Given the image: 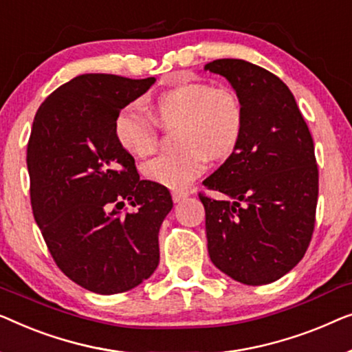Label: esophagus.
Here are the masks:
<instances>
[{
    "instance_id": "esophagus-1",
    "label": "esophagus",
    "mask_w": 352,
    "mask_h": 352,
    "mask_svg": "<svg viewBox=\"0 0 352 352\" xmlns=\"http://www.w3.org/2000/svg\"><path fill=\"white\" fill-rule=\"evenodd\" d=\"M188 196H190V192L188 191H172V199H174V202H180L183 199H186Z\"/></svg>"
}]
</instances>
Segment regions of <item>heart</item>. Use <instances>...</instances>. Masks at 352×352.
I'll return each instance as SVG.
<instances>
[{"label":"heart","mask_w":352,"mask_h":352,"mask_svg":"<svg viewBox=\"0 0 352 352\" xmlns=\"http://www.w3.org/2000/svg\"><path fill=\"white\" fill-rule=\"evenodd\" d=\"M151 110L161 126H180L177 140L182 151L148 161L143 175L174 190L188 186L206 170L207 156L210 160L230 156L244 133V103L234 89L226 86L177 79L153 98ZM113 132L120 146L133 156H150L157 146L155 124L135 105H126L118 111Z\"/></svg>","instance_id":"obj_1"}]
</instances>
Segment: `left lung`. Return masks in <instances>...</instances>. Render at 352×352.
I'll return each mask as SVG.
<instances>
[{
	"instance_id": "left-lung-1",
	"label": "left lung",
	"mask_w": 352,
	"mask_h": 352,
	"mask_svg": "<svg viewBox=\"0 0 352 352\" xmlns=\"http://www.w3.org/2000/svg\"><path fill=\"white\" fill-rule=\"evenodd\" d=\"M204 70L225 76L241 97L245 126L239 145L207 177L201 195L207 249L221 273L245 285L280 279L298 265L316 223L319 170L313 137L294 94L273 73L239 58Z\"/></svg>"
}]
</instances>
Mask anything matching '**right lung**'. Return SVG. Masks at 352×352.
<instances>
[{
	"mask_svg": "<svg viewBox=\"0 0 352 352\" xmlns=\"http://www.w3.org/2000/svg\"><path fill=\"white\" fill-rule=\"evenodd\" d=\"M155 81L79 75L34 116L27 148L34 220L62 273L94 294L131 290L160 263L157 236L172 196L140 180L113 132L118 111ZM126 201L136 209L122 214Z\"/></svg>",
	"mask_w": 352,
	"mask_h": 352,
	"instance_id": "add662e5",
	"label": "right lung"
}]
</instances>
